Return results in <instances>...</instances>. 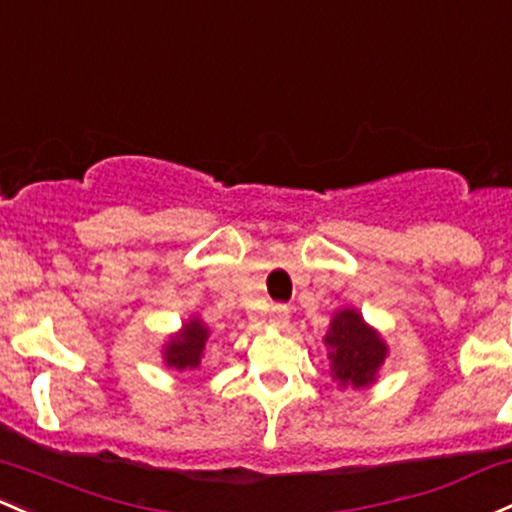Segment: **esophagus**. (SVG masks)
Segmentation results:
<instances>
[{
  "mask_svg": "<svg viewBox=\"0 0 512 512\" xmlns=\"http://www.w3.org/2000/svg\"><path fill=\"white\" fill-rule=\"evenodd\" d=\"M269 323H272L274 328H286V323H289V308L282 306V303L272 306V313H269Z\"/></svg>",
  "mask_w": 512,
  "mask_h": 512,
  "instance_id": "esophagus-1",
  "label": "esophagus"
}]
</instances>
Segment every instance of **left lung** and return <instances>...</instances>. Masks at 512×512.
<instances>
[{"instance_id": "1", "label": "left lung", "mask_w": 512, "mask_h": 512, "mask_svg": "<svg viewBox=\"0 0 512 512\" xmlns=\"http://www.w3.org/2000/svg\"><path fill=\"white\" fill-rule=\"evenodd\" d=\"M330 379L340 389H367L376 384L389 357V345L357 308H338L323 335Z\"/></svg>"}]
</instances>
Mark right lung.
Instances as JSON below:
<instances>
[{
	"label": "right lung",
	"instance_id": "right-lung-1",
	"mask_svg": "<svg viewBox=\"0 0 512 512\" xmlns=\"http://www.w3.org/2000/svg\"><path fill=\"white\" fill-rule=\"evenodd\" d=\"M209 338V325H206L199 316H189L177 333L167 335V340L162 342V362L170 369H174V372L199 369Z\"/></svg>",
	"mask_w": 512,
	"mask_h": 512
}]
</instances>
